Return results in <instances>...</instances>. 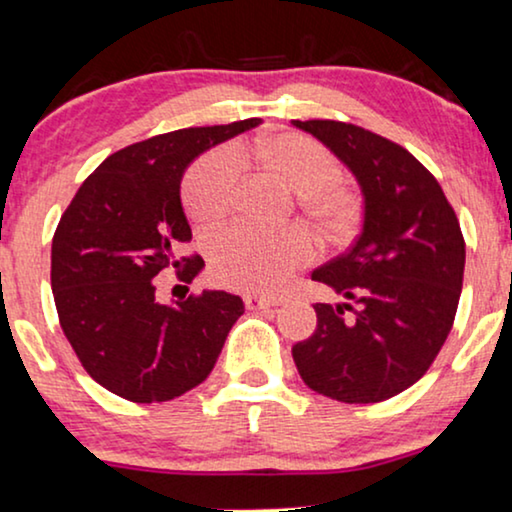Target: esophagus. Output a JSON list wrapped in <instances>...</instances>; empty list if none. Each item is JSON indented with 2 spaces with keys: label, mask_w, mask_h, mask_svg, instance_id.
Segmentation results:
<instances>
[{
  "label": "esophagus",
  "mask_w": 512,
  "mask_h": 512,
  "mask_svg": "<svg viewBox=\"0 0 512 512\" xmlns=\"http://www.w3.org/2000/svg\"><path fill=\"white\" fill-rule=\"evenodd\" d=\"M243 302H245V309L250 311H260V309H271V306H278L276 299H269V297H260V295H243Z\"/></svg>",
  "instance_id": "obj_1"
}]
</instances>
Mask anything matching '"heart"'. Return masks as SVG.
<instances>
[{
    "instance_id": "obj_1",
    "label": "heart",
    "mask_w": 512,
    "mask_h": 512,
    "mask_svg": "<svg viewBox=\"0 0 512 512\" xmlns=\"http://www.w3.org/2000/svg\"><path fill=\"white\" fill-rule=\"evenodd\" d=\"M252 156L299 192V208L325 236H344L356 227L360 201L346 187L337 156L323 142L299 133H281L252 149ZM241 185V159L220 147L203 154L185 177V206L194 220L220 222L234 208ZM313 241L304 229L269 231L234 224L208 243L210 274L227 288L278 292L299 267L311 262Z\"/></svg>"
}]
</instances>
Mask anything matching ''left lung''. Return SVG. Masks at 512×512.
Listing matches in <instances>:
<instances>
[{
    "instance_id": "obj_1",
    "label": "left lung",
    "mask_w": 512,
    "mask_h": 512,
    "mask_svg": "<svg viewBox=\"0 0 512 512\" xmlns=\"http://www.w3.org/2000/svg\"><path fill=\"white\" fill-rule=\"evenodd\" d=\"M342 159L363 192V231L311 274L346 302L316 304V332L292 346L311 391L349 405L403 393L452 330L466 243L438 180L405 147L344 124L292 121Z\"/></svg>"
}]
</instances>
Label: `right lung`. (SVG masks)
<instances>
[{
	"instance_id": "obj_1",
	"label": "right lung",
	"mask_w": 512,
	"mask_h": 512,
	"mask_svg": "<svg viewBox=\"0 0 512 512\" xmlns=\"http://www.w3.org/2000/svg\"><path fill=\"white\" fill-rule=\"evenodd\" d=\"M260 124L180 128L107 156L60 217L51 245V288L67 342L84 370L131 403H166L208 377L243 299L203 290L156 302L154 278L175 269L192 283L201 257L182 210L185 168L208 147Z\"/></svg>"
}]
</instances>
